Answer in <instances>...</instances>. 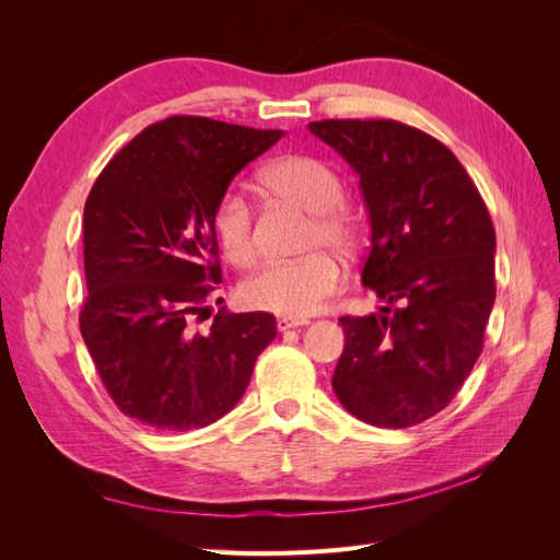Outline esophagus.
I'll list each match as a JSON object with an SVG mask.
<instances>
[{"label": "esophagus", "mask_w": 560, "mask_h": 560, "mask_svg": "<svg viewBox=\"0 0 560 560\" xmlns=\"http://www.w3.org/2000/svg\"><path fill=\"white\" fill-rule=\"evenodd\" d=\"M303 325H308V319H303V317H280L278 319L280 331H290V329H296V327H303Z\"/></svg>", "instance_id": "1"}]
</instances>
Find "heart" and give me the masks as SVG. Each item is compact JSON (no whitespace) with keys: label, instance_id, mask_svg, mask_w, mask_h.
<instances>
[{"label":"heart","instance_id":"heart-1","mask_svg":"<svg viewBox=\"0 0 560 560\" xmlns=\"http://www.w3.org/2000/svg\"><path fill=\"white\" fill-rule=\"evenodd\" d=\"M261 184L270 194L294 202L313 214L308 247L329 245L350 249L358 243V229L341 208L346 189L331 165L313 156H284L270 163ZM212 231L224 257L233 266H252L257 259V238L249 200L241 189H226L212 208ZM343 268L331 254L315 252L296 261L264 266L243 284V301L254 311L282 317H308L338 292Z\"/></svg>","mask_w":560,"mask_h":560}]
</instances>
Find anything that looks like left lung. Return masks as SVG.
<instances>
[{"label":"left lung","mask_w":560,"mask_h":560,"mask_svg":"<svg viewBox=\"0 0 560 560\" xmlns=\"http://www.w3.org/2000/svg\"><path fill=\"white\" fill-rule=\"evenodd\" d=\"M308 130L360 175L371 222L362 284L387 303L383 315L338 319L346 348L334 393L369 425H418L446 409L483 350L493 222L460 161L428 132L389 118H327Z\"/></svg>","instance_id":"obj_1"}]
</instances>
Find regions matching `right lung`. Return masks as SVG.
Returning <instances> with one entry per match:
<instances>
[{"label":"right lung","instance_id":"1","mask_svg":"<svg viewBox=\"0 0 560 560\" xmlns=\"http://www.w3.org/2000/svg\"><path fill=\"white\" fill-rule=\"evenodd\" d=\"M280 138L282 130L171 116L132 138L93 184L79 327L109 397L142 425L186 432L226 416L278 334L270 313L222 308L208 334L191 319L222 282L214 202Z\"/></svg>","mask_w":560,"mask_h":560}]
</instances>
